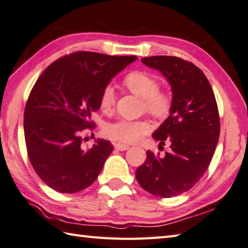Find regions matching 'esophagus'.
Segmentation results:
<instances>
[{
    "mask_svg": "<svg viewBox=\"0 0 248 248\" xmlns=\"http://www.w3.org/2000/svg\"><path fill=\"white\" fill-rule=\"evenodd\" d=\"M114 147L119 151H126L129 148L128 145H125V144H121V143H115L114 144Z\"/></svg>",
    "mask_w": 248,
    "mask_h": 248,
    "instance_id": "obj_1",
    "label": "esophagus"
}]
</instances>
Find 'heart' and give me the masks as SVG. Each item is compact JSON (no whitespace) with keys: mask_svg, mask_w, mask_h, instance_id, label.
<instances>
[{"mask_svg":"<svg viewBox=\"0 0 248 248\" xmlns=\"http://www.w3.org/2000/svg\"><path fill=\"white\" fill-rule=\"evenodd\" d=\"M123 83L129 92L142 98V111L155 119H165L173 108V95L170 91L159 89V82L146 71H133L125 76ZM115 105V93L111 85L105 86L101 93L102 111L111 112ZM152 131L147 120H125L112 122L106 125L105 134L109 139L124 144H134Z\"/></svg>","mask_w":248,"mask_h":248,"instance_id":"b5f03b06","label":"heart"}]
</instances>
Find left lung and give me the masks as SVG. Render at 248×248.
Wrapping results in <instances>:
<instances>
[{"label":"left lung","instance_id":"obj_1","mask_svg":"<svg viewBox=\"0 0 248 248\" xmlns=\"http://www.w3.org/2000/svg\"><path fill=\"white\" fill-rule=\"evenodd\" d=\"M142 62L162 72L172 86L170 115L153 134L161 145L169 142L170 152L159 157L147 151L135 176L146 192L169 199L187 192L206 172L219 139L218 108L207 78L193 63L165 55Z\"/></svg>","mask_w":248,"mask_h":248}]
</instances>
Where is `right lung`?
<instances>
[{"label": "right lung", "mask_w": 248, "mask_h": 248, "mask_svg": "<svg viewBox=\"0 0 248 248\" xmlns=\"http://www.w3.org/2000/svg\"><path fill=\"white\" fill-rule=\"evenodd\" d=\"M136 56L78 51L45 68L29 95L24 136L34 170L49 187L73 194L96 180L114 147L95 140L83 147L82 133L92 129L103 89Z\"/></svg>", "instance_id": "obj_1"}]
</instances>
